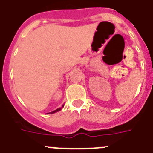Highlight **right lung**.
<instances>
[{
	"label": "right lung",
	"instance_id": "right-lung-1",
	"mask_svg": "<svg viewBox=\"0 0 153 153\" xmlns=\"http://www.w3.org/2000/svg\"><path fill=\"white\" fill-rule=\"evenodd\" d=\"M63 107H64V105H62V107H60V108H58V109H56V111H52V112H50V114H54V113H56V112H58V111H61V110H62V108Z\"/></svg>",
	"mask_w": 153,
	"mask_h": 153
}]
</instances>
